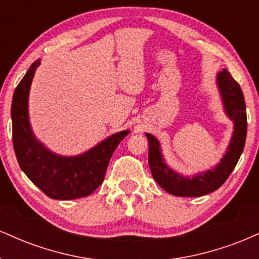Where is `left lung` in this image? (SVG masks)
<instances>
[{"instance_id":"8db88e82","label":"left lung","mask_w":259,"mask_h":259,"mask_svg":"<svg viewBox=\"0 0 259 259\" xmlns=\"http://www.w3.org/2000/svg\"><path fill=\"white\" fill-rule=\"evenodd\" d=\"M217 81L224 102L225 112L235 123V126L227 153L222 158L221 163L213 168V170L196 175L192 179L181 177L167 167L163 160L157 139L150 134H146L148 139V164L151 173L158 185L170 195L181 197H200L218 190L236 167L245 147L247 115L241 88L227 69H223V72L218 74Z\"/></svg>"}]
</instances>
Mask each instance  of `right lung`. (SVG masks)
Segmentation results:
<instances>
[{"label":"right lung","mask_w":259,"mask_h":259,"mask_svg":"<svg viewBox=\"0 0 259 259\" xmlns=\"http://www.w3.org/2000/svg\"><path fill=\"white\" fill-rule=\"evenodd\" d=\"M40 61L34 62L14 90L12 100V139L17 160L26 177L55 200H74L91 195L103 183L109 159L127 130L114 134L76 157L50 152L32 135L28 114L31 80Z\"/></svg>","instance_id":"obj_1"}]
</instances>
